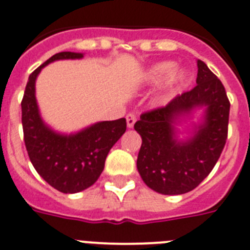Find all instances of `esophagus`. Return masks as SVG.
Segmentation results:
<instances>
[{"instance_id": "esophagus-1", "label": "esophagus", "mask_w": 250, "mask_h": 250, "mask_svg": "<svg viewBox=\"0 0 250 250\" xmlns=\"http://www.w3.org/2000/svg\"><path fill=\"white\" fill-rule=\"evenodd\" d=\"M135 121H137V116H135L134 113H129V115L126 116V125L129 129H131V127L134 126Z\"/></svg>"}]
</instances>
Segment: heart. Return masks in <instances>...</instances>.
<instances>
[{
	"label": "heart",
	"instance_id": "obj_1",
	"mask_svg": "<svg viewBox=\"0 0 250 250\" xmlns=\"http://www.w3.org/2000/svg\"><path fill=\"white\" fill-rule=\"evenodd\" d=\"M145 80L148 83H159L164 80L163 87L170 90L185 83L186 72L183 69H175L174 62L164 61L151 65L145 72Z\"/></svg>",
	"mask_w": 250,
	"mask_h": 250
}]
</instances>
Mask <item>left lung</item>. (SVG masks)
<instances>
[{"instance_id": "left-lung-1", "label": "left lung", "mask_w": 250, "mask_h": 250, "mask_svg": "<svg viewBox=\"0 0 250 250\" xmlns=\"http://www.w3.org/2000/svg\"><path fill=\"white\" fill-rule=\"evenodd\" d=\"M196 86L165 107L141 115L134 129L142 137L137 167L149 188L163 195H182L200 185L226 145L229 102L217 76L197 61ZM205 108L200 124L186 140L175 127L185 115Z\"/></svg>"}]
</instances>
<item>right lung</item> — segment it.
I'll use <instances>...</instances> for the list:
<instances>
[{"instance_id":"obj_1","label":"right lung","mask_w":250,"mask_h":250,"mask_svg":"<svg viewBox=\"0 0 250 250\" xmlns=\"http://www.w3.org/2000/svg\"><path fill=\"white\" fill-rule=\"evenodd\" d=\"M83 54L62 51L47 59L28 79L21 101V124L28 156L41 177L58 191L76 193L93 186L104 169L109 149L126 130V120L95 123L72 134L53 130L43 123L36 101V80L55 61L81 59Z\"/></svg>"}]
</instances>
